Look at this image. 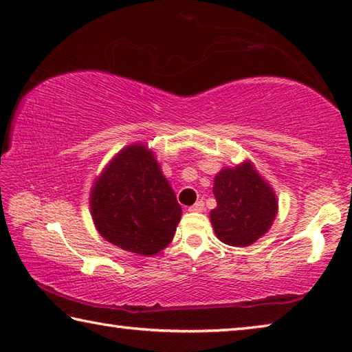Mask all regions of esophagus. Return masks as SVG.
<instances>
[{
  "label": "esophagus",
  "instance_id": "esophagus-1",
  "mask_svg": "<svg viewBox=\"0 0 352 352\" xmlns=\"http://www.w3.org/2000/svg\"><path fill=\"white\" fill-rule=\"evenodd\" d=\"M203 209H204V203L200 200V201H197L195 204H192V206H190L188 210H189V212H201Z\"/></svg>",
  "mask_w": 352,
  "mask_h": 352
}]
</instances>
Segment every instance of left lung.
Segmentation results:
<instances>
[{
    "instance_id": "1",
    "label": "left lung",
    "mask_w": 352,
    "mask_h": 352,
    "mask_svg": "<svg viewBox=\"0 0 352 352\" xmlns=\"http://www.w3.org/2000/svg\"><path fill=\"white\" fill-rule=\"evenodd\" d=\"M217 208L210 225L217 239L229 246L252 245L270 231L278 214L277 195L251 160L223 168L214 178Z\"/></svg>"
}]
</instances>
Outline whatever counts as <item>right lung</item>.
<instances>
[{"instance_id": "1", "label": "right lung", "mask_w": 352, "mask_h": 352, "mask_svg": "<svg viewBox=\"0 0 352 352\" xmlns=\"http://www.w3.org/2000/svg\"><path fill=\"white\" fill-rule=\"evenodd\" d=\"M89 206L101 237L144 257L169 245L182 219L175 192L143 143H132L112 157L94 180Z\"/></svg>"}]
</instances>
